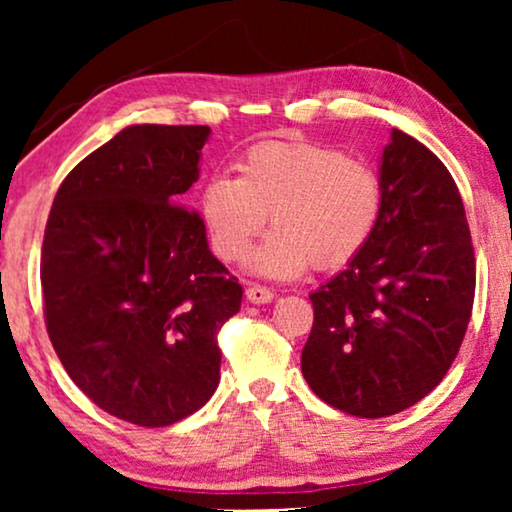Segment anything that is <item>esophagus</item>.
<instances>
[{"label": "esophagus", "mask_w": 512, "mask_h": 512, "mask_svg": "<svg viewBox=\"0 0 512 512\" xmlns=\"http://www.w3.org/2000/svg\"><path fill=\"white\" fill-rule=\"evenodd\" d=\"M272 298H275V293H272L270 289H265V286H261V284H251L247 289V300L254 305H265V303H270Z\"/></svg>", "instance_id": "esophagus-1"}]
</instances>
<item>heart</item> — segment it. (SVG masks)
Here are the masks:
<instances>
[{
	"label": "heart",
	"instance_id": "b5f03b06",
	"mask_svg": "<svg viewBox=\"0 0 512 512\" xmlns=\"http://www.w3.org/2000/svg\"><path fill=\"white\" fill-rule=\"evenodd\" d=\"M242 177L219 172L200 193V214L221 261L247 254L254 275L296 279L335 270L366 247L382 214V179L368 160L310 142H265L244 153Z\"/></svg>",
	"mask_w": 512,
	"mask_h": 512
}]
</instances>
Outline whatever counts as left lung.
I'll return each instance as SVG.
<instances>
[{
  "instance_id": "8db88e82",
  "label": "left lung",
  "mask_w": 512,
  "mask_h": 512,
  "mask_svg": "<svg viewBox=\"0 0 512 512\" xmlns=\"http://www.w3.org/2000/svg\"><path fill=\"white\" fill-rule=\"evenodd\" d=\"M382 214L347 268L310 293L300 368L321 401L354 417L396 415L433 391L464 340L475 258L452 174L391 130L380 156Z\"/></svg>"
}]
</instances>
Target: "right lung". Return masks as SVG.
I'll use <instances>...</instances> for the list:
<instances>
[{
    "label": "right lung",
    "instance_id": "add662e5",
    "mask_svg": "<svg viewBox=\"0 0 512 512\" xmlns=\"http://www.w3.org/2000/svg\"><path fill=\"white\" fill-rule=\"evenodd\" d=\"M207 125H128L58 188L41 247L48 338L76 387L139 426H170L219 387L216 333L242 286L179 207Z\"/></svg>",
    "mask_w": 512,
    "mask_h": 512
}]
</instances>
